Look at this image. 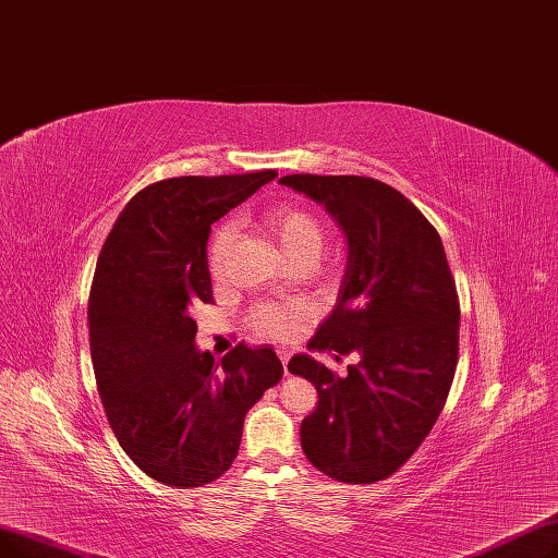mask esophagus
<instances>
[{
	"mask_svg": "<svg viewBox=\"0 0 558 558\" xmlns=\"http://www.w3.org/2000/svg\"><path fill=\"white\" fill-rule=\"evenodd\" d=\"M277 354H279V359H281V363H283V369H286V375H288V361H290V352H288L286 348H279V350H277Z\"/></svg>",
	"mask_w": 558,
	"mask_h": 558,
	"instance_id": "esophagus-1",
	"label": "esophagus"
}]
</instances>
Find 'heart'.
I'll list each match as a JSON object with an SVG mask.
<instances>
[{"label":"heart","mask_w":558,"mask_h":558,"mask_svg":"<svg viewBox=\"0 0 558 558\" xmlns=\"http://www.w3.org/2000/svg\"><path fill=\"white\" fill-rule=\"evenodd\" d=\"M265 231L277 243L281 254L293 265H306L311 270L320 260L327 247V225L313 208L302 204H283L265 218ZM233 243V225L216 229L208 243V270L214 277H222L227 268L229 247ZM304 320V306L300 304H263L254 308L250 325L263 338L286 340L295 336Z\"/></svg>","instance_id":"heart-1"}]
</instances>
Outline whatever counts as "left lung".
<instances>
[{"label": "left lung", "instance_id": "left-lung-1", "mask_svg": "<svg viewBox=\"0 0 558 558\" xmlns=\"http://www.w3.org/2000/svg\"><path fill=\"white\" fill-rule=\"evenodd\" d=\"M348 235L338 300L308 350L359 354L338 377L308 354L288 369L317 390L302 420L306 459L342 484H375L400 470L436 424L459 363V295L434 225L388 183L288 174ZM338 359V356H336Z\"/></svg>", "mask_w": 558, "mask_h": 558}]
</instances>
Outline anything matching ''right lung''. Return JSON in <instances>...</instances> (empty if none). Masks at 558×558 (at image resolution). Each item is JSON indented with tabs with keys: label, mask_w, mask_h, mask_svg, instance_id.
I'll return each mask as SVG.
<instances>
[{
	"label": "right lung",
	"mask_w": 558,
	"mask_h": 558,
	"mask_svg": "<svg viewBox=\"0 0 558 558\" xmlns=\"http://www.w3.org/2000/svg\"><path fill=\"white\" fill-rule=\"evenodd\" d=\"M275 170L156 181L129 199L104 241L88 302L90 356L111 429L129 459L166 486L222 476L247 411L277 386L275 350L238 342L220 361L195 344L193 308L214 302L210 225Z\"/></svg>",
	"instance_id": "1"
}]
</instances>
